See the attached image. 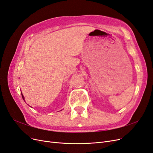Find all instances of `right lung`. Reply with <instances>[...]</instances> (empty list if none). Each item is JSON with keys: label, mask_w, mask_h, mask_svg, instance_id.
I'll list each match as a JSON object with an SVG mask.
<instances>
[{"label": "right lung", "mask_w": 153, "mask_h": 153, "mask_svg": "<svg viewBox=\"0 0 153 153\" xmlns=\"http://www.w3.org/2000/svg\"><path fill=\"white\" fill-rule=\"evenodd\" d=\"M22 98H23V99H24V96H23V94H22Z\"/></svg>", "instance_id": "obj_1"}]
</instances>
